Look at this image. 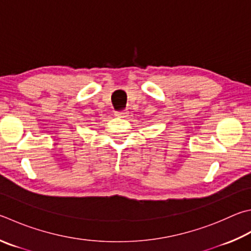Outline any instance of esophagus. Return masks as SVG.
Returning <instances> with one entry per match:
<instances>
[{
	"instance_id": "1",
	"label": "esophagus",
	"mask_w": 251,
	"mask_h": 251,
	"mask_svg": "<svg viewBox=\"0 0 251 251\" xmlns=\"http://www.w3.org/2000/svg\"><path fill=\"white\" fill-rule=\"evenodd\" d=\"M127 112L126 111H116L115 112V116L117 117H125Z\"/></svg>"
}]
</instances>
